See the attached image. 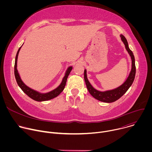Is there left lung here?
Masks as SVG:
<instances>
[{"mask_svg": "<svg viewBox=\"0 0 152 152\" xmlns=\"http://www.w3.org/2000/svg\"><path fill=\"white\" fill-rule=\"evenodd\" d=\"M120 37L122 41L124 43V45H125L126 50L127 51L128 53L129 54L132 59L131 71L130 72L129 75L127 78V79L126 80V81L121 85L111 90H107L105 91H98L96 89H95L90 83L89 80H88L87 76H86V69L84 70V79L86 85V88H87L89 93L96 99L103 102L112 103L119 99L128 90V89L130 88V86L132 85L135 79V73H136V67H135V57H134V53L131 50V49H129L127 39H126L124 36L121 34Z\"/></svg>", "mask_w": 152, "mask_h": 152, "instance_id": "8db88e82", "label": "left lung"}]
</instances>
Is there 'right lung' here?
I'll return each instance as SVG.
<instances>
[{
	"mask_svg": "<svg viewBox=\"0 0 152 152\" xmlns=\"http://www.w3.org/2000/svg\"><path fill=\"white\" fill-rule=\"evenodd\" d=\"M21 48V46L18 49V50L17 51V55L15 56V65H14V75H15V77L17 83L18 85L20 86V88L22 90V91L26 95H28L30 98H31L32 99H33L35 101H38V102L47 101V100L52 99L57 97L58 95H59L60 93L64 90V89L65 88L67 77H68L70 73L71 72L73 67L72 66H70L67 69V70L66 72V73H65L64 77L62 79V80L61 84L58 86L56 88H55V90H53L49 93H40L28 87L27 85H26L23 83L22 80L21 79L20 76L18 73V70L17 69V58H18V53L20 52Z\"/></svg>",
	"mask_w": 152,
	"mask_h": 152,
	"instance_id": "obj_1",
	"label": "right lung"
}]
</instances>
